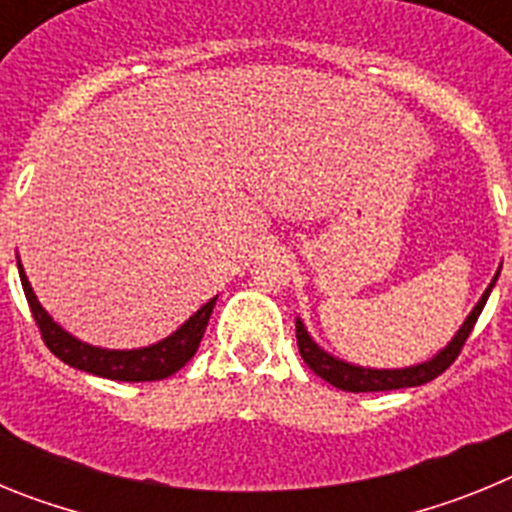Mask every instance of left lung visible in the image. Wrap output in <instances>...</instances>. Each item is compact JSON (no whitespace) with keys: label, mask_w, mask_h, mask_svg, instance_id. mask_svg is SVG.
Here are the masks:
<instances>
[{"label":"left lung","mask_w":512,"mask_h":512,"mask_svg":"<svg viewBox=\"0 0 512 512\" xmlns=\"http://www.w3.org/2000/svg\"><path fill=\"white\" fill-rule=\"evenodd\" d=\"M497 277H500V269H497V274L492 277L490 287L485 289V295L479 297L474 310L467 315V320H464L461 328L456 330V336L451 338L433 359L423 361V364L405 366V369H369V366L348 364V361L328 354V351H323L318 343L312 341V336L307 333L305 323H302L300 318H297V346H300L302 359H305V364L310 366L312 372L343 392H387L402 390V387H420V384L431 382V379H436L438 374H443L451 364H454L461 346H464V341H467L469 333H472L474 323H477L479 312L485 307L487 297H490L492 287H495Z\"/></svg>","instance_id":"obj_1"}]
</instances>
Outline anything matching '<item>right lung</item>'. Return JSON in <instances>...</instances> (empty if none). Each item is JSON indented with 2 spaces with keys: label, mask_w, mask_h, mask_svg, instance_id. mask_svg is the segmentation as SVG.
I'll return each instance as SVG.
<instances>
[{
  "label": "right lung",
  "mask_w": 512,
  "mask_h": 512,
  "mask_svg": "<svg viewBox=\"0 0 512 512\" xmlns=\"http://www.w3.org/2000/svg\"><path fill=\"white\" fill-rule=\"evenodd\" d=\"M17 271H20L27 305L33 310V318L38 323L45 346L51 348L63 364L81 369V372L97 374V377L115 379V382H156V379H166L179 372L197 354L202 336H205L207 320H210L212 307L217 302V297L205 302L182 328H176L164 341L143 348H102L79 341L76 336H71L69 330H63L38 302L20 261H17Z\"/></svg>",
  "instance_id": "right-lung-1"
}]
</instances>
